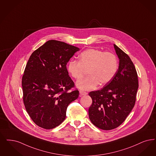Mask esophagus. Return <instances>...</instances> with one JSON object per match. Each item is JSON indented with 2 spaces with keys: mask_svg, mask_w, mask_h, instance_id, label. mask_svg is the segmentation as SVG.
I'll return each mask as SVG.
<instances>
[{
  "mask_svg": "<svg viewBox=\"0 0 156 156\" xmlns=\"http://www.w3.org/2000/svg\"><path fill=\"white\" fill-rule=\"evenodd\" d=\"M80 96H83V95H86V94H87V93L86 92H84V91H83V90H80Z\"/></svg>",
  "mask_w": 156,
  "mask_h": 156,
  "instance_id": "34e87169",
  "label": "esophagus"
}]
</instances>
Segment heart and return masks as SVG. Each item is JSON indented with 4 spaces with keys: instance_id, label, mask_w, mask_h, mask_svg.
<instances>
[{
    "instance_id": "1",
    "label": "heart",
    "mask_w": 156,
    "mask_h": 156,
    "mask_svg": "<svg viewBox=\"0 0 156 156\" xmlns=\"http://www.w3.org/2000/svg\"><path fill=\"white\" fill-rule=\"evenodd\" d=\"M80 61L71 60L67 64L69 73L79 80L88 69L89 75L76 82V87L82 90H89L100 83L104 85L112 81L118 69V59L112 52L98 49H89L79 56Z\"/></svg>"
}]
</instances>
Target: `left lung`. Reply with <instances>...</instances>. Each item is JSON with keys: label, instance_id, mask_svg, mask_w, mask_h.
I'll list each match as a JSON object with an SVG mask.
<instances>
[{"label": "left lung", "instance_id": "1", "mask_svg": "<svg viewBox=\"0 0 156 156\" xmlns=\"http://www.w3.org/2000/svg\"><path fill=\"white\" fill-rule=\"evenodd\" d=\"M119 67L112 81L101 89L90 92L92 99L89 108L92 123L103 130L119 126L133 108L138 89L137 72L130 57L114 44Z\"/></svg>", "mask_w": 156, "mask_h": 156}]
</instances>
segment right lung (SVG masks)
<instances>
[{"mask_svg":"<svg viewBox=\"0 0 156 156\" xmlns=\"http://www.w3.org/2000/svg\"><path fill=\"white\" fill-rule=\"evenodd\" d=\"M80 49L50 40L30 56L22 78L25 109L35 124L50 129L66 119L67 107L79 96L66 65Z\"/></svg>","mask_w":156,"mask_h":156,"instance_id":"right-lung-1","label":"right lung"}]
</instances>
